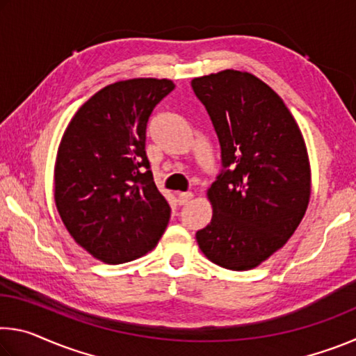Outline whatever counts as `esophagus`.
I'll return each instance as SVG.
<instances>
[{"instance_id": "esophagus-1", "label": "esophagus", "mask_w": 356, "mask_h": 356, "mask_svg": "<svg viewBox=\"0 0 356 356\" xmlns=\"http://www.w3.org/2000/svg\"><path fill=\"white\" fill-rule=\"evenodd\" d=\"M193 197V193L191 191H184V193H179L177 195V202L179 206H185L186 202H188Z\"/></svg>"}]
</instances>
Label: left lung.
I'll return each mask as SVG.
<instances>
[{"instance_id": "obj_1", "label": "left lung", "mask_w": 356, "mask_h": 356, "mask_svg": "<svg viewBox=\"0 0 356 356\" xmlns=\"http://www.w3.org/2000/svg\"><path fill=\"white\" fill-rule=\"evenodd\" d=\"M191 88L212 119L225 168L207 190L213 213L197 245L222 268L251 270L287 243L308 209L303 135L280 95L250 72L197 76Z\"/></svg>"}]
</instances>
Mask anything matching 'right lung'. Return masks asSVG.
I'll use <instances>...</instances> for the list:
<instances>
[{
    "label": "right lung",
    "mask_w": 356,
    "mask_h": 356,
    "mask_svg": "<svg viewBox=\"0 0 356 356\" xmlns=\"http://www.w3.org/2000/svg\"><path fill=\"white\" fill-rule=\"evenodd\" d=\"M172 89L166 78L108 84L80 106L59 143V216L75 242L105 264L152 251L170 221L144 147L150 114Z\"/></svg>",
    "instance_id": "right-lung-1"
}]
</instances>
